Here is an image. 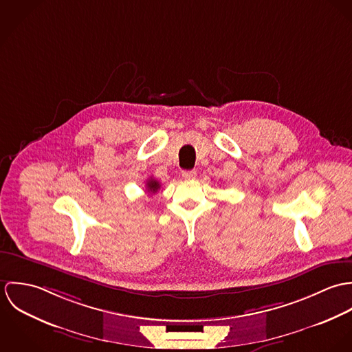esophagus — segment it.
I'll return each mask as SVG.
<instances>
[{
	"label": "esophagus",
	"mask_w": 352,
	"mask_h": 352,
	"mask_svg": "<svg viewBox=\"0 0 352 352\" xmlns=\"http://www.w3.org/2000/svg\"><path fill=\"white\" fill-rule=\"evenodd\" d=\"M182 176H183V179H186V180H194L195 176H197V172H195V170H183V172H182Z\"/></svg>",
	"instance_id": "1"
}]
</instances>
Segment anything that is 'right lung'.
Listing matches in <instances>:
<instances>
[{
    "instance_id": "1",
    "label": "right lung",
    "mask_w": 352,
    "mask_h": 352,
    "mask_svg": "<svg viewBox=\"0 0 352 352\" xmlns=\"http://www.w3.org/2000/svg\"><path fill=\"white\" fill-rule=\"evenodd\" d=\"M146 190H148V192L155 194V192L160 190V183H158L157 180H154L153 177L148 179V180H146Z\"/></svg>"
}]
</instances>
